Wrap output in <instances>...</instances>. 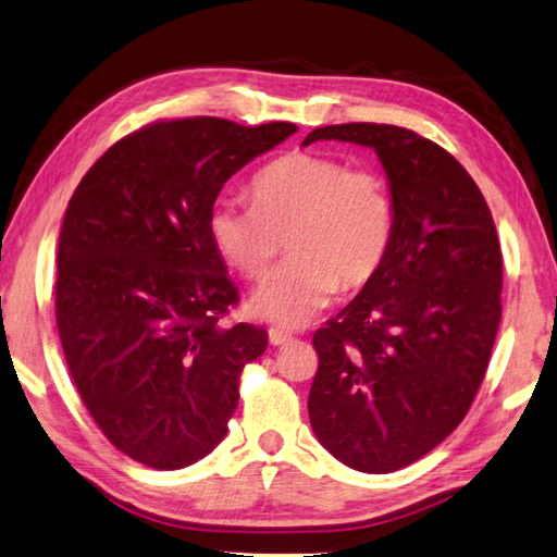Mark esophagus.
Instances as JSON below:
<instances>
[{"mask_svg":"<svg viewBox=\"0 0 557 557\" xmlns=\"http://www.w3.org/2000/svg\"><path fill=\"white\" fill-rule=\"evenodd\" d=\"M292 341V333H285L280 329H270V343L272 346H285V343Z\"/></svg>","mask_w":557,"mask_h":557,"instance_id":"1","label":"esophagus"}]
</instances>
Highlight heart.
<instances>
[{
  "label": "heart",
  "mask_w": 557,
  "mask_h": 557,
  "mask_svg": "<svg viewBox=\"0 0 557 557\" xmlns=\"http://www.w3.org/2000/svg\"><path fill=\"white\" fill-rule=\"evenodd\" d=\"M250 197L252 205L216 199L207 228L219 256L246 280L265 275L287 238L292 260L250 299L262 321L282 329L307 326L341 287H366L387 262L397 207L377 170L289 153L252 177Z\"/></svg>",
  "instance_id": "b5f03b06"
}]
</instances>
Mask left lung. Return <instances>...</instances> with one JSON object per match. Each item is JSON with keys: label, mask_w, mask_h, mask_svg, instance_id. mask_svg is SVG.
I'll return each instance as SVG.
<instances>
[{"label": "left lung", "mask_w": 557, "mask_h": 557, "mask_svg": "<svg viewBox=\"0 0 557 557\" xmlns=\"http://www.w3.org/2000/svg\"><path fill=\"white\" fill-rule=\"evenodd\" d=\"M372 148L397 207L377 277L313 333L309 421L352 470L407 468L450 436L478 394L502 319V250L480 187L409 128L341 124L305 138Z\"/></svg>", "instance_id": "1"}]
</instances>
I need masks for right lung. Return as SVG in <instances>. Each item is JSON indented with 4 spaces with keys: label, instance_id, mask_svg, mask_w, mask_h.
Returning <instances> with one entry per match:
<instances>
[{
    "label": "right lung",
    "instance_id": "right-lung-1",
    "mask_svg": "<svg viewBox=\"0 0 557 557\" xmlns=\"http://www.w3.org/2000/svg\"><path fill=\"white\" fill-rule=\"evenodd\" d=\"M275 121H158L89 168L58 244L55 321L75 387L114 446L180 470L224 441L268 333L219 319L238 301L209 238L221 187L295 134Z\"/></svg>",
    "mask_w": 557,
    "mask_h": 557
}]
</instances>
